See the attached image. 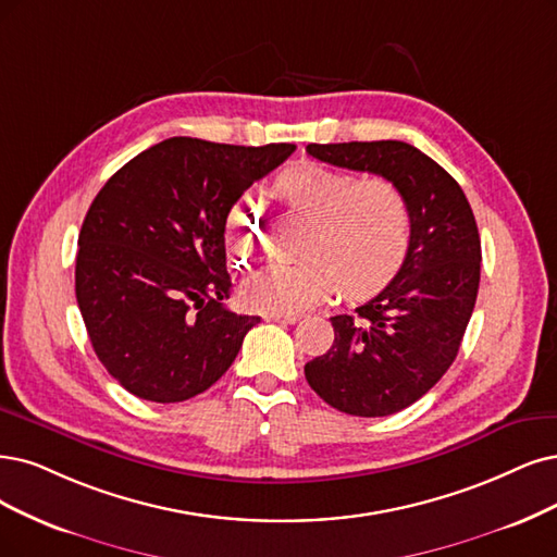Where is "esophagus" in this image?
Here are the masks:
<instances>
[{
    "mask_svg": "<svg viewBox=\"0 0 557 557\" xmlns=\"http://www.w3.org/2000/svg\"><path fill=\"white\" fill-rule=\"evenodd\" d=\"M265 321H277V323H296L300 319V314H277V312H271V314H263Z\"/></svg>",
    "mask_w": 557,
    "mask_h": 557,
    "instance_id": "obj_1",
    "label": "esophagus"
}]
</instances>
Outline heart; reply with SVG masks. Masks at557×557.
Listing matches in <instances>:
<instances>
[{
	"label": "heart",
	"instance_id": "heart-1",
	"mask_svg": "<svg viewBox=\"0 0 557 557\" xmlns=\"http://www.w3.org/2000/svg\"><path fill=\"white\" fill-rule=\"evenodd\" d=\"M351 174L298 164L286 170L275 188L296 211L312 220L300 263H275L245 286V300L259 312H302L342 284L362 296L379 292L401 268L410 245L406 197L383 176ZM226 252L238 265L252 263L261 245V224L245 201L224 215Z\"/></svg>",
	"mask_w": 557,
	"mask_h": 557
}]
</instances>
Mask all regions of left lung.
<instances>
[{
	"label": "left lung",
	"instance_id": "8db88e82",
	"mask_svg": "<svg viewBox=\"0 0 557 557\" xmlns=\"http://www.w3.org/2000/svg\"><path fill=\"white\" fill-rule=\"evenodd\" d=\"M312 158L393 181L410 211L408 255L385 289L331 317L335 342L305 364V379L333 408L383 418L416 404L455 362L480 289L475 215L436 160L406 141L307 144Z\"/></svg>",
	"mask_w": 557,
	"mask_h": 557
}]
</instances>
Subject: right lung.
I'll return each mask as SVG.
<instances>
[{
    "label": "right lung",
    "mask_w": 557,
    "mask_h": 557,
    "mask_svg": "<svg viewBox=\"0 0 557 557\" xmlns=\"http://www.w3.org/2000/svg\"><path fill=\"white\" fill-rule=\"evenodd\" d=\"M294 151L170 137L102 185L77 238L75 296L98 360L131 395L185 401L232 367L261 319L224 305V215Z\"/></svg>",
    "instance_id": "1"
}]
</instances>
